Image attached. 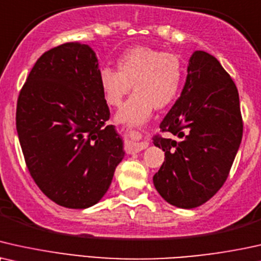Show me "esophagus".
I'll return each mask as SVG.
<instances>
[{
    "label": "esophagus",
    "instance_id": "34e87169",
    "mask_svg": "<svg viewBox=\"0 0 261 261\" xmlns=\"http://www.w3.org/2000/svg\"><path fill=\"white\" fill-rule=\"evenodd\" d=\"M148 145H149V143H148V142H145V141L144 142H137V143L134 144L133 149H134V151L138 152L141 150H144L145 148H148Z\"/></svg>",
    "mask_w": 261,
    "mask_h": 261
}]
</instances>
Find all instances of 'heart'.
<instances>
[{"label":"heart","mask_w":261,"mask_h":261,"mask_svg":"<svg viewBox=\"0 0 261 261\" xmlns=\"http://www.w3.org/2000/svg\"><path fill=\"white\" fill-rule=\"evenodd\" d=\"M117 65L118 71L102 68L99 80L111 106H119L134 85L136 92L118 113L119 121L131 125L144 123L154 109H165L178 95L182 68L178 56L172 52L134 46L121 54Z\"/></svg>","instance_id":"obj_1"}]
</instances>
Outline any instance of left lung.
<instances>
[{"mask_svg":"<svg viewBox=\"0 0 261 261\" xmlns=\"http://www.w3.org/2000/svg\"><path fill=\"white\" fill-rule=\"evenodd\" d=\"M160 128L178 138H152L165 151L155 189L176 207L201 205L227 180L244 131L238 88L214 56L193 52L181 95Z\"/></svg>","mask_w":261,"mask_h":261,"instance_id":"1","label":"left lung"}]
</instances>
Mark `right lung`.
Here are the masks:
<instances>
[{
  "mask_svg": "<svg viewBox=\"0 0 261 261\" xmlns=\"http://www.w3.org/2000/svg\"><path fill=\"white\" fill-rule=\"evenodd\" d=\"M88 45L65 43L40 56L20 90L16 130L31 176L69 209L103 197L124 158Z\"/></svg>",
  "mask_w": 261,
  "mask_h": 261,
  "instance_id": "add662e5",
  "label": "right lung"
}]
</instances>
